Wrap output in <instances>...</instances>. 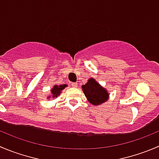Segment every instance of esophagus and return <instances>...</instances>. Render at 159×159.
Listing matches in <instances>:
<instances>
[{
    "instance_id": "esophagus-1",
    "label": "esophagus",
    "mask_w": 159,
    "mask_h": 159,
    "mask_svg": "<svg viewBox=\"0 0 159 159\" xmlns=\"http://www.w3.org/2000/svg\"><path fill=\"white\" fill-rule=\"evenodd\" d=\"M70 84H71L72 87H74V88H77V87H78V84H77V83H75V82H72Z\"/></svg>"
}]
</instances>
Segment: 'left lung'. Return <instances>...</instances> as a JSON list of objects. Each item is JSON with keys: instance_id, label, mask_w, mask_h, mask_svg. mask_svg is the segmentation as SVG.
<instances>
[{"instance_id": "8db88e82", "label": "left lung", "mask_w": 159, "mask_h": 159, "mask_svg": "<svg viewBox=\"0 0 159 159\" xmlns=\"http://www.w3.org/2000/svg\"><path fill=\"white\" fill-rule=\"evenodd\" d=\"M81 89L88 101L94 106H99L109 100L108 91L97 82L95 78H89L85 84H82Z\"/></svg>"}]
</instances>
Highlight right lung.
I'll list each match as a JSON object with an SVG mask.
<instances>
[{"label": "right lung", "mask_w": 159, "mask_h": 159, "mask_svg": "<svg viewBox=\"0 0 159 159\" xmlns=\"http://www.w3.org/2000/svg\"><path fill=\"white\" fill-rule=\"evenodd\" d=\"M67 84H55V85L53 86L51 89H50V95L49 96H47V98L50 99L51 98H57L58 95H61V92L67 87Z\"/></svg>", "instance_id": "add662e5"}]
</instances>
